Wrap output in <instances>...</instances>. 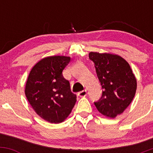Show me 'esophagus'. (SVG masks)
Returning a JSON list of instances; mask_svg holds the SVG:
<instances>
[{"label":"esophagus","instance_id":"esophagus-1","mask_svg":"<svg viewBox=\"0 0 153 153\" xmlns=\"http://www.w3.org/2000/svg\"><path fill=\"white\" fill-rule=\"evenodd\" d=\"M78 95V96H80V97H85V96H86V95H87V91H86V90L82 91H80V92H79Z\"/></svg>","mask_w":153,"mask_h":153}]
</instances>
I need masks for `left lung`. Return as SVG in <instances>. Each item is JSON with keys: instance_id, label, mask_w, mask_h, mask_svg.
I'll return each mask as SVG.
<instances>
[{"instance_id": "left-lung-1", "label": "left lung", "mask_w": 153, "mask_h": 153, "mask_svg": "<svg viewBox=\"0 0 153 153\" xmlns=\"http://www.w3.org/2000/svg\"><path fill=\"white\" fill-rule=\"evenodd\" d=\"M96 74L103 88L102 96L94 102L101 114L115 118L130 104L137 90V80L129 63L117 54L91 52Z\"/></svg>"}]
</instances>
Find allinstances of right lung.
I'll return each mask as SVG.
<instances>
[{"instance_id": "add662e5", "label": "right lung", "mask_w": 153, "mask_h": 153, "mask_svg": "<svg viewBox=\"0 0 153 153\" xmlns=\"http://www.w3.org/2000/svg\"><path fill=\"white\" fill-rule=\"evenodd\" d=\"M70 61L71 57L65 56L45 57L33 67L28 77L26 99L35 112L48 122H62L76 102V95L62 75Z\"/></svg>"}]
</instances>
